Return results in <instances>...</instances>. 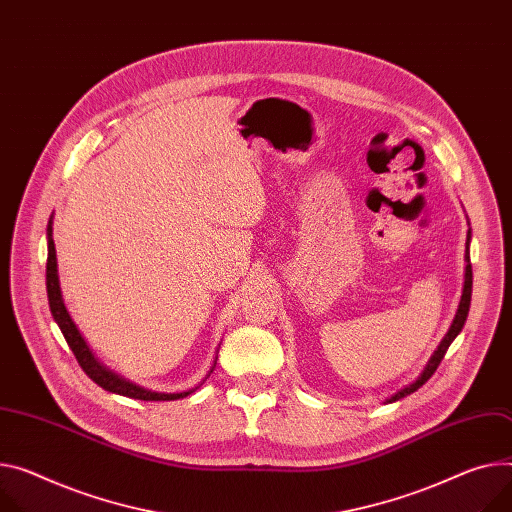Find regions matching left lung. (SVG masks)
Wrapping results in <instances>:
<instances>
[{
  "label": "left lung",
  "instance_id": "8db88e82",
  "mask_svg": "<svg viewBox=\"0 0 512 512\" xmlns=\"http://www.w3.org/2000/svg\"><path fill=\"white\" fill-rule=\"evenodd\" d=\"M467 246H469V233H467ZM467 264H465V285H463V295H461V301H459V309H457V313H455V320H453V324H451V328H449V332L445 334V338L441 340V344H439V348L435 350V355L430 357V361H428V365L424 367V371L420 373V377L414 381V383H410V385H406L404 389H400L396 396H391L387 402H398V400H402V398H406V396H410V393H414L418 387H422L432 375H435V371H437V367L441 365V361L445 359V352H447V348L451 346V342L457 338V334L461 332V328H463V324H465V320H467V313H469V303H471V285H474V274H471V264H469V250H467Z\"/></svg>",
  "mask_w": 512,
  "mask_h": 512
}]
</instances>
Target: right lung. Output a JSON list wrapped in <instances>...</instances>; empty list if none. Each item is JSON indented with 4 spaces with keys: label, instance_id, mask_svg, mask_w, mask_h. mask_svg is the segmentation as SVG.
<instances>
[{
    "label": "right lung",
    "instance_id": "right-lung-1",
    "mask_svg": "<svg viewBox=\"0 0 512 512\" xmlns=\"http://www.w3.org/2000/svg\"><path fill=\"white\" fill-rule=\"evenodd\" d=\"M47 238H49V258H47V295H49V305H51V313L55 322L59 324L71 352L75 355L77 363L86 371V375L98 383L102 389L112 391V393H121V396L133 398V400H143V402H170V400H180L186 398L188 393H192L194 389L188 391H180V393H157V391H149L143 389L131 381H125L123 377L114 375L112 371H108L104 365H100L92 350L88 348L86 340L82 338L80 330L75 328V324L71 322L69 313L63 305L61 299V289H59V277H57V254H55V242H53V221H49L47 227Z\"/></svg>",
    "mask_w": 512,
    "mask_h": 512
}]
</instances>
